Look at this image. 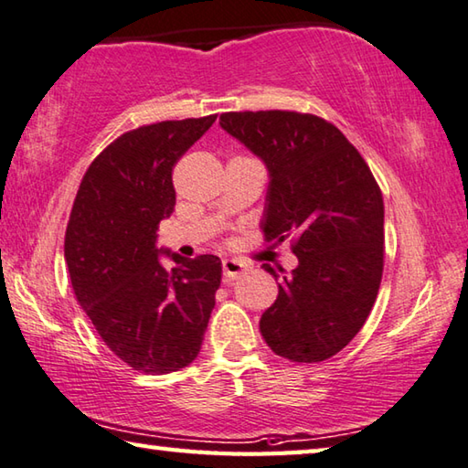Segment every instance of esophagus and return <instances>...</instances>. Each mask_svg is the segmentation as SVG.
Listing matches in <instances>:
<instances>
[{
  "mask_svg": "<svg viewBox=\"0 0 468 468\" xmlns=\"http://www.w3.org/2000/svg\"><path fill=\"white\" fill-rule=\"evenodd\" d=\"M221 267H224V277L226 280H239V277L242 273H247V265L242 263V261H236V259H224V263H221Z\"/></svg>",
  "mask_w": 468,
  "mask_h": 468,
  "instance_id": "1",
  "label": "esophagus"
}]
</instances>
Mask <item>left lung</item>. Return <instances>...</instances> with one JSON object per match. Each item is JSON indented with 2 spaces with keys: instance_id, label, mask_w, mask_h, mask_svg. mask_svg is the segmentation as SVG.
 <instances>
[{
  "instance_id": "1",
  "label": "left lung",
  "mask_w": 468,
  "mask_h": 468,
  "mask_svg": "<svg viewBox=\"0 0 468 468\" xmlns=\"http://www.w3.org/2000/svg\"><path fill=\"white\" fill-rule=\"evenodd\" d=\"M219 125L269 170L265 240H293L298 267L263 265L280 293L261 316L277 356L314 364L362 329L384 267V203L370 166L347 137L316 114L224 112Z\"/></svg>"
}]
</instances>
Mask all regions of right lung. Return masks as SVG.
<instances>
[{
	"label": "right lung",
	"instance_id": "obj_1",
	"mask_svg": "<svg viewBox=\"0 0 468 468\" xmlns=\"http://www.w3.org/2000/svg\"><path fill=\"white\" fill-rule=\"evenodd\" d=\"M216 122L162 121L127 131L96 155L81 178L65 229L71 288L114 356L145 374H170L199 354L221 261L183 259L155 247L175 211L172 168ZM164 251L177 263H159Z\"/></svg>",
	"mask_w": 468,
	"mask_h": 468
}]
</instances>
